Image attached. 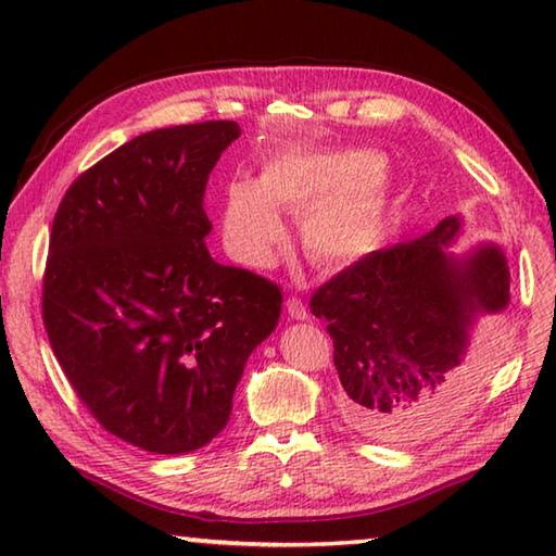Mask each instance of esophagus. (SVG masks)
<instances>
[{"mask_svg": "<svg viewBox=\"0 0 556 556\" xmlns=\"http://www.w3.org/2000/svg\"><path fill=\"white\" fill-rule=\"evenodd\" d=\"M285 312H287L289 318H294V321H306V318H308L304 301H301L299 296H289L285 301Z\"/></svg>", "mask_w": 556, "mask_h": 556, "instance_id": "1", "label": "esophagus"}]
</instances>
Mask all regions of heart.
I'll use <instances>...</instances> for the list:
<instances>
[{"label":"heart","instance_id":"heart-1","mask_svg":"<svg viewBox=\"0 0 556 556\" xmlns=\"http://www.w3.org/2000/svg\"><path fill=\"white\" fill-rule=\"evenodd\" d=\"M394 186L375 149H321L277 156L257 184L232 181L223 195V238L242 265H269L285 240L277 211L301 218V244L321 267L363 260L388 230Z\"/></svg>","mask_w":556,"mask_h":556}]
</instances>
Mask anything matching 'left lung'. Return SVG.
Instances as JSON below:
<instances>
[{"mask_svg":"<svg viewBox=\"0 0 556 556\" xmlns=\"http://www.w3.org/2000/svg\"><path fill=\"white\" fill-rule=\"evenodd\" d=\"M458 230V218L441 220L314 291L308 306L333 338L338 412L357 434L392 444L421 439L466 397L470 328L476 316L505 312L510 271L495 244L451 255Z\"/></svg>","mask_w":556,"mask_h":556,"instance_id":"left-lung-1","label":"left lung"}]
</instances>
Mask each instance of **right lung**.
<instances>
[{"label":"right lung","instance_id":"obj_1","mask_svg":"<svg viewBox=\"0 0 556 556\" xmlns=\"http://www.w3.org/2000/svg\"><path fill=\"white\" fill-rule=\"evenodd\" d=\"M230 119L154 129L80 174L53 218L43 326L78 400L110 434L188 454L228 425L281 291L205 248V184Z\"/></svg>","mask_w":556,"mask_h":556}]
</instances>
